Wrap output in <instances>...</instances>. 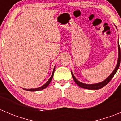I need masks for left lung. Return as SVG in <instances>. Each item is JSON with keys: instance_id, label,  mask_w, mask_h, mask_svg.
I'll list each match as a JSON object with an SVG mask.
<instances>
[{"instance_id": "8db88e82", "label": "left lung", "mask_w": 121, "mask_h": 121, "mask_svg": "<svg viewBox=\"0 0 121 121\" xmlns=\"http://www.w3.org/2000/svg\"><path fill=\"white\" fill-rule=\"evenodd\" d=\"M118 61H117V65H116L115 68L114 70L112 72L111 74L105 80H104L103 81L101 82H99V83H96V84H85L82 83V82H80L78 80H77L76 78L75 77V76L73 74V72L71 71V74L72 76H73V80H74L75 82L80 87L82 88L85 89H88V90H99V89L102 88V87H104V86H105L107 84L109 83V81L111 80V79L113 77V76L115 75V73H117V71H118V68H119V65H120V62H121V50H120V46H119V42L118 44Z\"/></svg>"}]
</instances>
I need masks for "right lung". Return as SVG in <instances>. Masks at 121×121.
I'll use <instances>...</instances> for the list:
<instances>
[{"mask_svg":"<svg viewBox=\"0 0 121 121\" xmlns=\"http://www.w3.org/2000/svg\"><path fill=\"white\" fill-rule=\"evenodd\" d=\"M55 67H54V68L53 71V73H52V76H51V77L50 78L49 80H48V81H47V82H46V84H44L43 85H42V86H40V87L37 88H31V89H24V88H23V89H24V90H26V91H40V90H44V89H45L46 88H47V86L49 85L50 83L51 82V81H52V78H53L54 73Z\"/></svg>","mask_w":121,"mask_h":121,"instance_id":"right-lung-1","label":"right lung"}]
</instances>
